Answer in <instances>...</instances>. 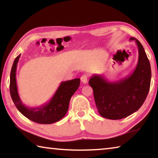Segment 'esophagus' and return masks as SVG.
I'll list each match as a JSON object with an SVG mask.
<instances>
[{"mask_svg":"<svg viewBox=\"0 0 158 158\" xmlns=\"http://www.w3.org/2000/svg\"><path fill=\"white\" fill-rule=\"evenodd\" d=\"M81 81L84 83V84H86L88 82V76L86 74H84V75H82L81 77Z\"/></svg>","mask_w":158,"mask_h":158,"instance_id":"34e87169","label":"esophagus"}]
</instances>
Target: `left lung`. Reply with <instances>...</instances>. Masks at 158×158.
<instances>
[{
  "label": "left lung",
  "instance_id": "1",
  "mask_svg": "<svg viewBox=\"0 0 158 158\" xmlns=\"http://www.w3.org/2000/svg\"><path fill=\"white\" fill-rule=\"evenodd\" d=\"M130 40L135 41L139 52L138 62L132 73L115 81L94 74L89 81L99 114L105 118L122 119L137 111L149 91L151 69L148 57L138 40L131 37Z\"/></svg>",
  "mask_w": 158,
  "mask_h": 158
}]
</instances>
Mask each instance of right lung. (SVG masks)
Returning <instances> with one entry per match:
<instances>
[{"label": "right lung", "instance_id": "1", "mask_svg": "<svg viewBox=\"0 0 158 158\" xmlns=\"http://www.w3.org/2000/svg\"><path fill=\"white\" fill-rule=\"evenodd\" d=\"M21 54L15 58L10 73V92L16 107L23 116L40 124H52L59 121L68 110L69 100L80 85V79L62 81L48 102L37 107H28L21 102L19 95L16 72Z\"/></svg>", "mask_w": 158, "mask_h": 158}]
</instances>
